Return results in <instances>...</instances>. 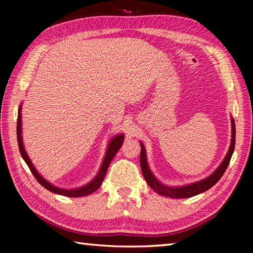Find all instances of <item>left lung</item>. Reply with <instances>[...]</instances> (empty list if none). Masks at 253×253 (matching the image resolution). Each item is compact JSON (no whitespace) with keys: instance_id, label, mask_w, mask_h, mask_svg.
<instances>
[{"instance_id":"1","label":"left lung","mask_w":253,"mask_h":253,"mask_svg":"<svg viewBox=\"0 0 253 253\" xmlns=\"http://www.w3.org/2000/svg\"><path fill=\"white\" fill-rule=\"evenodd\" d=\"M231 126H232V131H231V143L229 151L226 153L224 160L222 161L221 164L219 165L214 172L210 175V176L201 179L199 182H194L191 184H186L183 186H169L165 185L162 182L158 181L155 177V175L149 169L148 163H147V156H146V149H145L144 144L140 142V168H142V172L145 179L149 186H151L156 193L161 194L163 196H168L170 199H185V198H192V196L198 195L203 193V192L208 191L209 188H211L214 184H215L219 179L222 177V175L224 174L226 168H228L231 157L234 151V145H235V124L233 117H231Z\"/></svg>"}]
</instances>
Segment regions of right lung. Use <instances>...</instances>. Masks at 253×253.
<instances>
[{"mask_svg":"<svg viewBox=\"0 0 253 253\" xmlns=\"http://www.w3.org/2000/svg\"><path fill=\"white\" fill-rule=\"evenodd\" d=\"M21 110H22V105H20L19 110H18V126H16V135H18V144H19V149L21 153V156L24 160V162L27 163V165L29 166V169H31V172L33 174V176L37 178V181L39 182L42 186L46 190L52 192L54 194H59V195H63V196H69V198H79V196H87L89 194L93 193V192L97 191L99 186L101 185L102 181H104L105 175L107 173V169H108V166L110 164V162L113 158L116 155L117 152L119 151V148L122 147L124 138L125 136L124 134H118L116 136H114L113 138L109 140L108 145H107V149H106V154L104 160H102V163L100 165V169L98 170V173L95 177H93L90 182L85 184L84 186L80 187H75V188H61L53 185L52 183H50L49 181L42 176V175L38 172L37 169L34 168V165L32 164L31 160L28 155L27 151H25L24 145H23V138H22V114H21Z\"/></svg>","mask_w":253,"mask_h":253,"instance_id":"add662e5","label":"right lung"}]
</instances>
